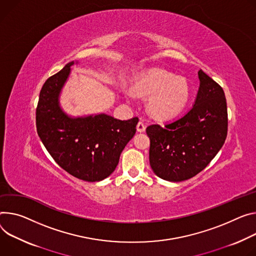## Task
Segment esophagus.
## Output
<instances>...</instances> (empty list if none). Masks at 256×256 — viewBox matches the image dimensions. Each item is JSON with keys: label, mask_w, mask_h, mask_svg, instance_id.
<instances>
[{"label": "esophagus", "mask_w": 256, "mask_h": 256, "mask_svg": "<svg viewBox=\"0 0 256 256\" xmlns=\"http://www.w3.org/2000/svg\"><path fill=\"white\" fill-rule=\"evenodd\" d=\"M136 130L138 132H144L146 130V126L143 122H138V124H136Z\"/></svg>", "instance_id": "esophagus-1"}]
</instances>
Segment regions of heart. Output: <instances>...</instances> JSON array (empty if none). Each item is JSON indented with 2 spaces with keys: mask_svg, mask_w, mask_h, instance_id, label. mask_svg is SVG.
I'll list each match as a JSON object with an SVG mask.
<instances>
[{
  "mask_svg": "<svg viewBox=\"0 0 256 256\" xmlns=\"http://www.w3.org/2000/svg\"><path fill=\"white\" fill-rule=\"evenodd\" d=\"M132 90L138 95L150 96L148 110L158 120L178 116L187 106L191 95L187 80L161 68H150L138 74ZM128 96L132 97V92H128Z\"/></svg>",
  "mask_w": 256,
  "mask_h": 256,
  "instance_id": "heart-1",
  "label": "heart"
}]
</instances>
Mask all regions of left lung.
<instances>
[{
    "instance_id": "left-lung-1",
    "label": "left lung",
    "mask_w": 256,
    "mask_h": 256,
    "mask_svg": "<svg viewBox=\"0 0 256 256\" xmlns=\"http://www.w3.org/2000/svg\"><path fill=\"white\" fill-rule=\"evenodd\" d=\"M193 107L180 118L146 128L149 160L154 174L168 182H182L203 170L222 147L228 132L224 90L202 70Z\"/></svg>"
}]
</instances>
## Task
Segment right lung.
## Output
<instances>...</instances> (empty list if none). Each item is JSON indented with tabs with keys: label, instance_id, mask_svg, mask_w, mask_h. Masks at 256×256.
<instances>
[{
	"label": "right lung",
	"instance_id": "1",
	"mask_svg": "<svg viewBox=\"0 0 256 256\" xmlns=\"http://www.w3.org/2000/svg\"><path fill=\"white\" fill-rule=\"evenodd\" d=\"M78 63H67L44 84L36 107V130L59 166L80 180L100 182L118 166L138 118L120 120L105 113L68 115L60 105V94L72 66Z\"/></svg>",
	"mask_w": 256,
	"mask_h": 256
}]
</instances>
